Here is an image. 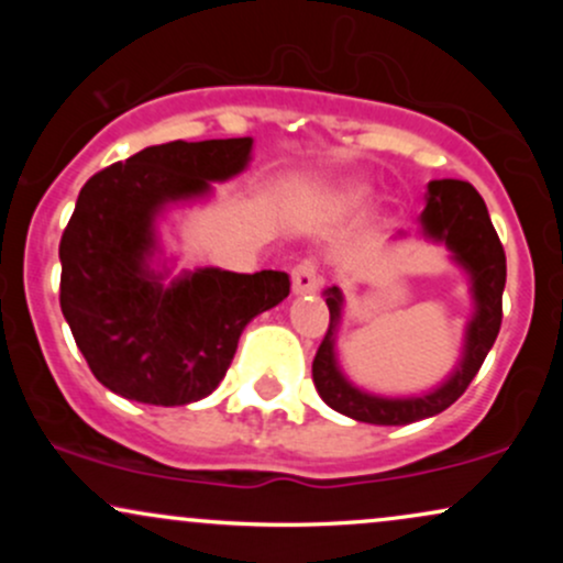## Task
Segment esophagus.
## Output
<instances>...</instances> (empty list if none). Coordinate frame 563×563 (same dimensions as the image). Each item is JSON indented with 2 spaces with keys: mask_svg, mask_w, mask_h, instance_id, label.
Returning a JSON list of instances; mask_svg holds the SVG:
<instances>
[{
  "mask_svg": "<svg viewBox=\"0 0 563 563\" xmlns=\"http://www.w3.org/2000/svg\"><path fill=\"white\" fill-rule=\"evenodd\" d=\"M290 283H294V294L296 296L314 294V290H318L320 283H322L318 262H314V260H301L294 267V273H290Z\"/></svg>",
  "mask_w": 563,
  "mask_h": 563,
  "instance_id": "esophagus-1",
  "label": "esophagus"
}]
</instances>
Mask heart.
<instances>
[{"label":"heart","mask_w":563,"mask_h":563,"mask_svg":"<svg viewBox=\"0 0 563 563\" xmlns=\"http://www.w3.org/2000/svg\"><path fill=\"white\" fill-rule=\"evenodd\" d=\"M363 198H365L363 187H341V190H335L333 196L328 198V206H331V209L346 211V209H354V206L363 203Z\"/></svg>","instance_id":"heart-1"}]
</instances>
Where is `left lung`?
I'll list each match as a JSON object with an SVG mask.
<instances>
[{"label":"left lung","instance_id":"1","mask_svg":"<svg viewBox=\"0 0 563 563\" xmlns=\"http://www.w3.org/2000/svg\"><path fill=\"white\" fill-rule=\"evenodd\" d=\"M423 235L442 241L452 251V260L471 275V294L476 309L466 328L463 357L450 378L434 391L421 397H376L352 386L335 363V328L341 322L344 296L339 288L325 290L331 309V325L314 354L312 378L320 397L341 416L376 426H405L437 416L468 389L476 373L493 349L503 322V288H506V251L489 222L487 206L476 187L463 179H434L426 192L421 214Z\"/></svg>","mask_w":563,"mask_h":563}]
</instances>
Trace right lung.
<instances>
[{"label": "right lung", "instance_id": "add662e5", "mask_svg": "<svg viewBox=\"0 0 563 563\" xmlns=\"http://www.w3.org/2000/svg\"><path fill=\"white\" fill-rule=\"evenodd\" d=\"M251 137L153 145L81 187L60 238V309L89 371L132 402L187 405L209 397L256 314L290 294L286 273L203 267L169 286L153 269L156 217L241 174Z\"/></svg>", "mask_w": 563, "mask_h": 563}]
</instances>
